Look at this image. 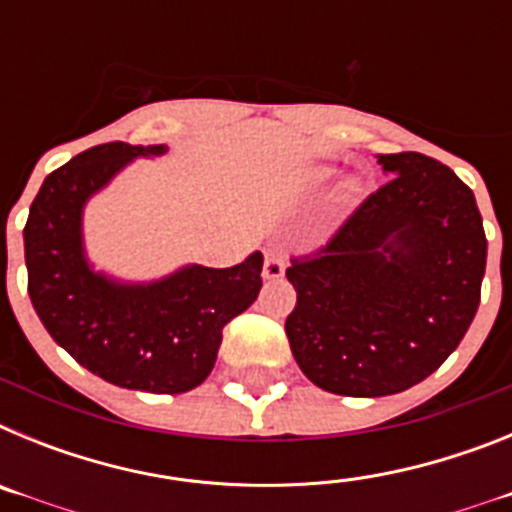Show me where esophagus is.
Listing matches in <instances>:
<instances>
[{"label": "esophagus", "instance_id": "obj_1", "mask_svg": "<svg viewBox=\"0 0 512 512\" xmlns=\"http://www.w3.org/2000/svg\"><path fill=\"white\" fill-rule=\"evenodd\" d=\"M284 256L279 251H269L264 259V279H282L284 277Z\"/></svg>", "mask_w": 512, "mask_h": 512}]
</instances>
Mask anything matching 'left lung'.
Segmentation results:
<instances>
[{
	"label": "left lung",
	"mask_w": 512,
	"mask_h": 512,
	"mask_svg": "<svg viewBox=\"0 0 512 512\" xmlns=\"http://www.w3.org/2000/svg\"><path fill=\"white\" fill-rule=\"evenodd\" d=\"M379 164L390 182L287 269L297 292L289 348L333 395H397L431 377L472 325L485 277L472 189L423 153H387Z\"/></svg>",
	"instance_id": "obj_1"
}]
</instances>
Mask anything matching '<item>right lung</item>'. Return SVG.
Here are the masks:
<instances>
[{
  "label": "right lung",
  "mask_w": 512,
  "mask_h": 512,
  "mask_svg": "<svg viewBox=\"0 0 512 512\" xmlns=\"http://www.w3.org/2000/svg\"><path fill=\"white\" fill-rule=\"evenodd\" d=\"M166 146L102 143L45 176L25 225L27 295L53 341L104 382L125 390L179 395L207 379L223 328L253 305L264 256L230 269L184 266L148 284L94 271L84 253L81 215L92 194L138 156Z\"/></svg>",
  "instance_id": "obj_1"
}]
</instances>
